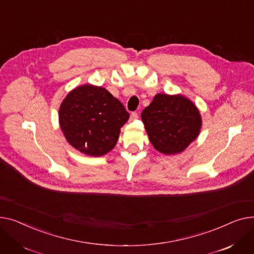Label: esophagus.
<instances>
[{"instance_id":"34e87169","label":"esophagus","mask_w":254,"mask_h":254,"mask_svg":"<svg viewBox=\"0 0 254 254\" xmlns=\"http://www.w3.org/2000/svg\"><path fill=\"white\" fill-rule=\"evenodd\" d=\"M137 118H138V114H137V113H135V112L131 113V115H130V119H131L132 121H133V120H136Z\"/></svg>"}]
</instances>
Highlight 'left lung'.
<instances>
[{
	"label": "left lung",
	"instance_id": "1",
	"mask_svg": "<svg viewBox=\"0 0 254 254\" xmlns=\"http://www.w3.org/2000/svg\"><path fill=\"white\" fill-rule=\"evenodd\" d=\"M148 139L165 155L184 152L199 136L201 114L196 104L182 94H156L141 113Z\"/></svg>",
	"mask_w": 254,
	"mask_h": 254
}]
</instances>
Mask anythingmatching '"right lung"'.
Instances as JSON below:
<instances>
[{
	"label": "right lung",
	"instance_id": "add662e5",
	"mask_svg": "<svg viewBox=\"0 0 254 254\" xmlns=\"http://www.w3.org/2000/svg\"><path fill=\"white\" fill-rule=\"evenodd\" d=\"M129 114L106 88L85 84L72 89L58 112L59 126L77 151L101 157L115 147Z\"/></svg>",
	"mask_w": 254,
	"mask_h": 254
}]
</instances>
